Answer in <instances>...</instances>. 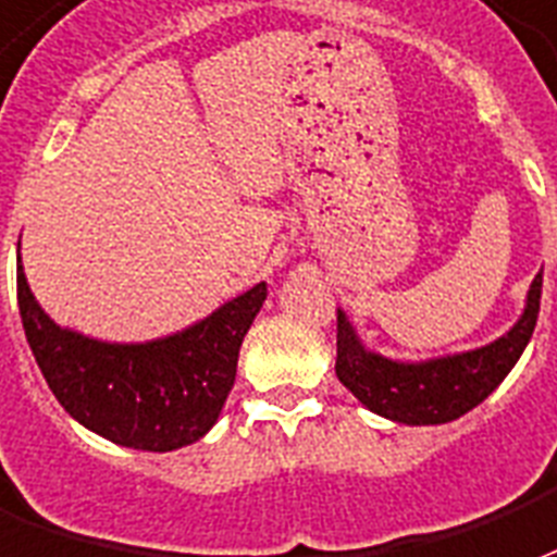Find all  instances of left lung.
I'll return each instance as SVG.
<instances>
[{
    "label": "left lung",
    "mask_w": 557,
    "mask_h": 557,
    "mask_svg": "<svg viewBox=\"0 0 557 557\" xmlns=\"http://www.w3.org/2000/svg\"><path fill=\"white\" fill-rule=\"evenodd\" d=\"M543 270L534 275L522 318L510 332L478 350L454 352L428 362H397L368 350L347 314L338 308L335 373L359 404L397 424H448L493 395L531 341L537 326Z\"/></svg>",
    "instance_id": "obj_1"
}]
</instances>
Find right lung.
I'll return each mask as SVG.
<instances>
[{"mask_svg":"<svg viewBox=\"0 0 557 557\" xmlns=\"http://www.w3.org/2000/svg\"><path fill=\"white\" fill-rule=\"evenodd\" d=\"M263 299L261 282L184 332L109 344L50 320L17 258L20 318L55 400L83 428L136 450L184 448L216 424L237 376L239 344Z\"/></svg>","mask_w":557,"mask_h":557,"instance_id":"right-lung-1","label":"right lung"}]
</instances>
